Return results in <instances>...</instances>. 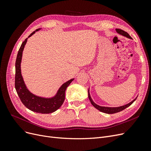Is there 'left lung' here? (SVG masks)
Here are the masks:
<instances>
[{
    "label": "left lung",
    "instance_id": "8db88e82",
    "mask_svg": "<svg viewBox=\"0 0 151 151\" xmlns=\"http://www.w3.org/2000/svg\"><path fill=\"white\" fill-rule=\"evenodd\" d=\"M116 31L118 33H119L120 35H122L123 36H126V37L129 38H132L131 36L129 35V33H127L126 31H123L122 29H116ZM88 97H89V99L91 101V103L92 104L93 106L96 108L97 109H98V110H99L101 112H103V113H108V114H113V113H118V112H120L122 110H123V109H125V108H127V107L130 106V105L133 103L135 101V99H137V98L135 99H134L133 101H132V102L129 103V104H127L126 105H124V106H120V107H115V108H111V107H104V106H99V105L96 104L95 103L93 102L92 98H91V96H90V94H89V91L88 90Z\"/></svg>",
    "mask_w": 151,
    "mask_h": 151
}]
</instances>
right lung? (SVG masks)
Instances as JSON below:
<instances>
[{
	"mask_svg": "<svg viewBox=\"0 0 151 151\" xmlns=\"http://www.w3.org/2000/svg\"><path fill=\"white\" fill-rule=\"evenodd\" d=\"M40 29H37L36 31H33L28 36V38L35 34L36 31H38ZM27 40H28V38H26L22 42L17 55L15 74V88L16 92L18 96H19L22 104L30 110L43 114L53 113L57 110L63 103V101L65 100V90L74 79L68 81L65 83L63 84L59 88L57 94L52 98L39 97L30 93L24 84L21 71V62L22 51H23L24 46L27 42Z\"/></svg>",
	"mask_w": 151,
	"mask_h": 151,
	"instance_id": "obj_1",
	"label": "right lung"
}]
</instances>
